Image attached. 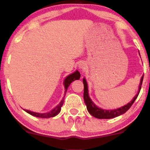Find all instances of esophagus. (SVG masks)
Segmentation results:
<instances>
[{"label": "esophagus", "mask_w": 150, "mask_h": 150, "mask_svg": "<svg viewBox=\"0 0 150 150\" xmlns=\"http://www.w3.org/2000/svg\"><path fill=\"white\" fill-rule=\"evenodd\" d=\"M79 68L81 70H82V71H84L86 68H87V64L85 63V62H82V63H80V65H79Z\"/></svg>", "instance_id": "esophagus-1"}]
</instances>
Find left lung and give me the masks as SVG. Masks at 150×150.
<instances>
[{
	"mask_svg": "<svg viewBox=\"0 0 150 150\" xmlns=\"http://www.w3.org/2000/svg\"><path fill=\"white\" fill-rule=\"evenodd\" d=\"M143 77L144 75H142V77H141L140 80V86H139V89L138 92L136 94L135 97L132 99V100L130 101V103H128L127 105H125V106H122L119 108H117V109L115 110H104L101 109L100 108H98L94 103L92 102V100L89 98L88 95V88H87V82H86L85 79H83V84H84V101H85V103L87 106V111H89V113H90L92 116H93L95 118H100V119H109V118H115V117H117L118 116H120V115L123 114L126 112L131 107L132 104L134 103V101H135V99H137V96H138L139 93L140 92L141 87H142V80H143Z\"/></svg>",
	"mask_w": 150,
	"mask_h": 150,
	"instance_id": "left-lung-1",
	"label": "left lung"
}]
</instances>
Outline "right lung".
Wrapping results in <instances>:
<instances>
[{
	"label": "right lung",
	"instance_id": "right-lung-1",
	"mask_svg": "<svg viewBox=\"0 0 150 150\" xmlns=\"http://www.w3.org/2000/svg\"><path fill=\"white\" fill-rule=\"evenodd\" d=\"M80 78V73H79L78 71H75V73L71 74V75H68V77L65 78V80L64 81V86H65V92H66L67 89H68V86L70 85L72 82H73L74 80H79ZM65 97V96H64ZM63 102H64V98L62 99V101L60 102V104L58 105L57 106H56L52 111H51L49 113H35V112H32V111H28V110H25L26 112H27L28 113H30V115H32V116L38 117V118H51V117H53L58 114V113L61 111V107L63 106Z\"/></svg>",
	"mask_w": 150,
	"mask_h": 150
}]
</instances>
